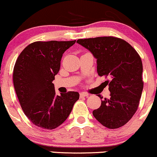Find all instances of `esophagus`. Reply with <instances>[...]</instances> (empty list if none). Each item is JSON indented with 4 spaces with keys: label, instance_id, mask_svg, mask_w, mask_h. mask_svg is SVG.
Segmentation results:
<instances>
[{
    "label": "esophagus",
    "instance_id": "34e87169",
    "mask_svg": "<svg viewBox=\"0 0 157 157\" xmlns=\"http://www.w3.org/2000/svg\"><path fill=\"white\" fill-rule=\"evenodd\" d=\"M80 97H88V96H89V94L86 93V92H81V93L80 94Z\"/></svg>",
    "mask_w": 157,
    "mask_h": 157
}]
</instances>
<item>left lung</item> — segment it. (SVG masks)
Listing matches in <instances>:
<instances>
[{
	"label": "left lung",
	"instance_id": "left-lung-1",
	"mask_svg": "<svg viewBox=\"0 0 157 157\" xmlns=\"http://www.w3.org/2000/svg\"><path fill=\"white\" fill-rule=\"evenodd\" d=\"M77 44L89 49L97 59L99 76H105L111 92L93 115L102 125L115 129L125 125L138 109L143 89L142 63L137 52L118 37L79 39ZM100 99L102 97L98 95Z\"/></svg>",
	"mask_w": 157,
	"mask_h": 157
}]
</instances>
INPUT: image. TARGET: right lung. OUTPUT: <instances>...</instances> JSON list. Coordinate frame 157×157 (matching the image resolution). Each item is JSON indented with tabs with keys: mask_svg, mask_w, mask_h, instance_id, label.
Wrapping results in <instances>:
<instances>
[{
	"mask_svg": "<svg viewBox=\"0 0 157 157\" xmlns=\"http://www.w3.org/2000/svg\"><path fill=\"white\" fill-rule=\"evenodd\" d=\"M76 40L36 41L20 54L13 70V83L25 115L34 125L52 130L69 116L78 92L57 95L52 81L58 73L63 54Z\"/></svg>",
	"mask_w": 157,
	"mask_h": 157,
	"instance_id": "add662e5",
	"label": "right lung"
}]
</instances>
